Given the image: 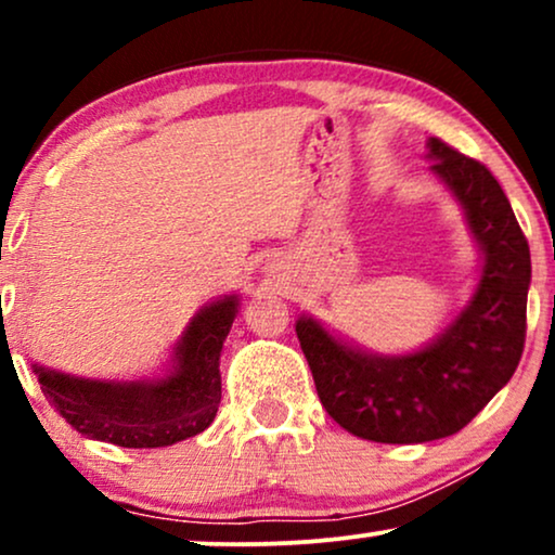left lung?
Here are the masks:
<instances>
[{"instance_id": "1", "label": "left lung", "mask_w": 555, "mask_h": 555, "mask_svg": "<svg viewBox=\"0 0 555 555\" xmlns=\"http://www.w3.org/2000/svg\"><path fill=\"white\" fill-rule=\"evenodd\" d=\"M427 146L431 173L462 204L482 253L467 308L431 344L404 356L348 346L310 315L295 323L325 412L371 442H431L467 427L511 382L526 344L530 249L511 202L485 164L439 139Z\"/></svg>"}]
</instances>
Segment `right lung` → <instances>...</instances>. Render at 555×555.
<instances>
[{"label": "right lung", "mask_w": 555, "mask_h": 555, "mask_svg": "<svg viewBox=\"0 0 555 555\" xmlns=\"http://www.w3.org/2000/svg\"><path fill=\"white\" fill-rule=\"evenodd\" d=\"M240 298L224 295L192 318L173 346V366L162 378L103 382L37 366L40 389L75 431L133 450L169 447L215 422L222 399L219 353Z\"/></svg>", "instance_id": "obj_1"}]
</instances>
